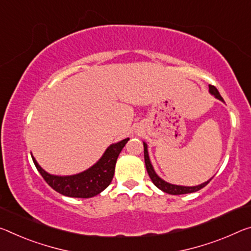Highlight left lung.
<instances>
[{"label":"left lung","mask_w":251,"mask_h":251,"mask_svg":"<svg viewBox=\"0 0 251 251\" xmlns=\"http://www.w3.org/2000/svg\"><path fill=\"white\" fill-rule=\"evenodd\" d=\"M209 93L213 95L214 97L219 100L224 101V98L221 97V95L219 94L218 89L216 88L214 86L209 85ZM143 145H144V160H145V165H146V170H147V173H149V176L151 177V180L155 184V186H157L158 189L162 190L163 192L165 193H169V194H173V196H177V194H186V193H192V192H197V191L201 190L202 188H204V186L208 184V183L212 180V177L210 178L204 183H201V184L199 185H194V186H184V185H176V184H171V183L166 182L161 178L160 176H157L156 172L154 171V168L152 165V163H151L150 160V156H149V151H147V144L145 142H143Z\"/></svg>","instance_id":"left-lung-1"}]
</instances>
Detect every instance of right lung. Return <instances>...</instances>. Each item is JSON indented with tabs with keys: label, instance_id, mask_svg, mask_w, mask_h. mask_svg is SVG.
I'll list each match as a JSON object with an SVG mask.
<instances>
[{
	"label": "right lung",
	"instance_id": "1",
	"mask_svg": "<svg viewBox=\"0 0 251 251\" xmlns=\"http://www.w3.org/2000/svg\"><path fill=\"white\" fill-rule=\"evenodd\" d=\"M128 141L129 138H125L121 142L111 144L107 147L102 156L91 168L74 176H61L48 173L38 164L32 154L31 156L39 173L54 191L66 197L87 199L97 196L110 184L118 155Z\"/></svg>",
	"mask_w": 251,
	"mask_h": 251
}]
</instances>
